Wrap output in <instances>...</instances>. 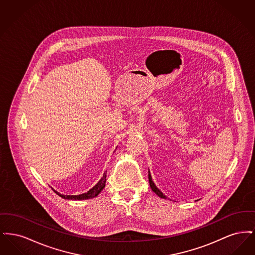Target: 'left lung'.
Returning a JSON list of instances; mask_svg holds the SVG:
<instances>
[{
    "mask_svg": "<svg viewBox=\"0 0 255 255\" xmlns=\"http://www.w3.org/2000/svg\"><path fill=\"white\" fill-rule=\"evenodd\" d=\"M148 179H149V183H150V187L152 188V190L156 193V194L158 195L159 198H162V199H167V197L165 196V195L163 194L159 189H158V187L156 186V184L154 183L153 182V180H152V177H151V174H150V172H149V174H148Z\"/></svg>",
    "mask_w": 255,
    "mask_h": 255,
    "instance_id": "1",
    "label": "left lung"
}]
</instances>
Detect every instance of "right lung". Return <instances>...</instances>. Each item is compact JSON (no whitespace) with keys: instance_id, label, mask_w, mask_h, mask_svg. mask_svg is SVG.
I'll use <instances>...</instances> for the list:
<instances>
[{"instance_id":"add662e5","label":"right lung","mask_w":255,"mask_h":255,"mask_svg":"<svg viewBox=\"0 0 255 255\" xmlns=\"http://www.w3.org/2000/svg\"><path fill=\"white\" fill-rule=\"evenodd\" d=\"M106 173H107V171H105L104 172V174H103V177L100 179V181L97 182V184L93 187V188H91L88 192H86V193H83V194H79V195H64L60 194L59 192H57L56 190H54L53 188H52V190L56 193V194L58 195V196H60L61 198H63V199H67V200H88V199H92V198H95V197H97V195L99 194L102 190H103V188L105 187V183H106Z\"/></svg>"}]
</instances>
